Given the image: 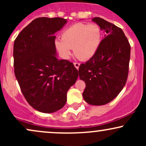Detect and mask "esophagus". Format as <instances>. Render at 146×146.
Listing matches in <instances>:
<instances>
[{
	"label": "esophagus",
	"mask_w": 146,
	"mask_h": 146,
	"mask_svg": "<svg viewBox=\"0 0 146 146\" xmlns=\"http://www.w3.org/2000/svg\"><path fill=\"white\" fill-rule=\"evenodd\" d=\"M74 64V66H75V67L77 68V69H79V66H80V64L79 63V62H74L73 63Z\"/></svg>",
	"instance_id": "esophagus-1"
}]
</instances>
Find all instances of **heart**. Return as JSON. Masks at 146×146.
Here are the masks:
<instances>
[{
    "mask_svg": "<svg viewBox=\"0 0 146 146\" xmlns=\"http://www.w3.org/2000/svg\"><path fill=\"white\" fill-rule=\"evenodd\" d=\"M101 29L97 25L77 23L65 29L62 38L55 41L56 47L63 59H68L73 48L78 59L86 60L95 54L102 41Z\"/></svg>",
    "mask_w": 146,
    "mask_h": 146,
    "instance_id": "1",
    "label": "heart"
}]
</instances>
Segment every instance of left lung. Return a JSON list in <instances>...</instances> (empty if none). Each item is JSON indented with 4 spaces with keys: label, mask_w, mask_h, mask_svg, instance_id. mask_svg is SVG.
Masks as SVG:
<instances>
[{
    "label": "left lung",
    "mask_w": 146,
    "mask_h": 146,
    "mask_svg": "<svg viewBox=\"0 0 146 146\" xmlns=\"http://www.w3.org/2000/svg\"><path fill=\"white\" fill-rule=\"evenodd\" d=\"M104 31L95 54L79 67L80 80L86 83L85 102L102 106L113 100L123 89L128 75L130 45L121 29L101 18H92Z\"/></svg>",
    "instance_id": "1"
}]
</instances>
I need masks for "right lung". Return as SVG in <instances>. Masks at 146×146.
Segmentation results:
<instances>
[{
  "instance_id": "obj_1",
  "label": "right lung",
  "mask_w": 146,
  "mask_h": 146,
  "mask_svg": "<svg viewBox=\"0 0 146 146\" xmlns=\"http://www.w3.org/2000/svg\"><path fill=\"white\" fill-rule=\"evenodd\" d=\"M67 23L62 18H36L25 27L14 44V66L21 90L31 106L39 112L58 111L78 78L72 62L59 60L55 33Z\"/></svg>"
}]
</instances>
